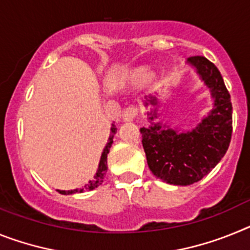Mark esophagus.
<instances>
[{
    "mask_svg": "<svg viewBox=\"0 0 250 250\" xmlns=\"http://www.w3.org/2000/svg\"><path fill=\"white\" fill-rule=\"evenodd\" d=\"M138 114V109L137 107H134V105H128L127 108H125L122 112V118L123 121H133Z\"/></svg>",
    "mask_w": 250,
    "mask_h": 250,
    "instance_id": "1",
    "label": "esophagus"
}]
</instances>
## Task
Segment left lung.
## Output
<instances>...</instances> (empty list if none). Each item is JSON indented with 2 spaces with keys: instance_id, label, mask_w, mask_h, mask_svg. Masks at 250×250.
<instances>
[{
  "instance_id": "left-lung-1",
  "label": "left lung",
  "mask_w": 250,
  "mask_h": 250,
  "mask_svg": "<svg viewBox=\"0 0 250 250\" xmlns=\"http://www.w3.org/2000/svg\"><path fill=\"white\" fill-rule=\"evenodd\" d=\"M188 62L211 92L214 108L209 116L188 132H177L161 123L140 129L152 173L167 184L181 186L200 181L219 164L233 132V107L220 71L204 56H191ZM148 104L157 105V98L149 97ZM156 110L147 113L149 121L157 118Z\"/></svg>"
}]
</instances>
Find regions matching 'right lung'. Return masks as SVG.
Here are the masks:
<instances>
[{"label":"right lung","mask_w":250,"mask_h":250,"mask_svg":"<svg viewBox=\"0 0 250 250\" xmlns=\"http://www.w3.org/2000/svg\"><path fill=\"white\" fill-rule=\"evenodd\" d=\"M117 132V128L116 125H112V127H110V134H109V138H108V143L105 145V147H104L103 152H102V156H101V161H99V166H98V170H97V173L94 175V177H93L90 181L86 184L84 188H74V190H58L60 192V194L62 195H70V194H80V192H84V191H90V190H94L95 188H98L99 185H101L102 182H103V179L104 176H105V172H107V156L108 153H109V149L110 147H112V143H113V137H114V134H116Z\"/></svg>","instance_id":"1"}]
</instances>
